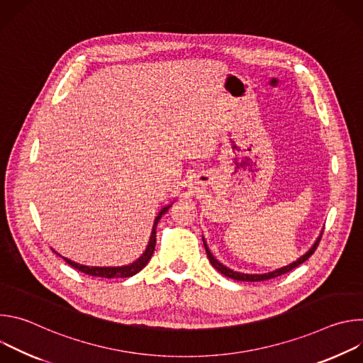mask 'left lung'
Here are the masks:
<instances>
[{
    "mask_svg": "<svg viewBox=\"0 0 363 363\" xmlns=\"http://www.w3.org/2000/svg\"><path fill=\"white\" fill-rule=\"evenodd\" d=\"M322 234H323V231L320 233V235L316 238V241H315V244L310 247L301 257H298L296 262H293V263H290L289 266H284V267H280V269H276V270H273V272H267V273H262V274H250V273H241V272H234L233 269H230V267H227V266H224L223 263H220L217 258L211 254V251H210V248H208V245H206V241H205V238L202 237V241H203V247H205V251H206V255H208V260H210V263L213 264V267L216 269V270H218L221 274H224L225 277H230V279H233V280H238V281H263V280H270V279H274V277H279V276H281V274H284V273H289L290 270H293V269H296L297 266H300L301 263H304L307 258L312 255L313 252H315V250L318 248V245H319V241H320V238H322Z\"/></svg>",
    "mask_w": 363,
    "mask_h": 363,
    "instance_id": "1",
    "label": "left lung"
}]
</instances>
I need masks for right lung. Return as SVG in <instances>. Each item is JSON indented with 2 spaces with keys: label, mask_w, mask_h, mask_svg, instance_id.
Returning <instances> with one entry per match:
<instances>
[{
  "label": "right lung",
  "mask_w": 363,
  "mask_h": 363,
  "mask_svg": "<svg viewBox=\"0 0 363 363\" xmlns=\"http://www.w3.org/2000/svg\"><path fill=\"white\" fill-rule=\"evenodd\" d=\"M172 203H168L167 206H164V208L158 213L157 218H155L153 221V227H152V233H150V237H149V242L143 251V254L138 258V260H135L133 263L130 264H126V266H116V267H97V266H84V264H79V263H74L72 260H69V258L60 255L56 250H53L57 255H60L63 260L70 264L72 267L77 269L79 272L84 273V274H89V276H93V277H103V279H123V277H132L135 276L136 273H139L150 260V257L155 251V244H157V225L160 223V220L162 218V216L171 208Z\"/></svg>",
  "instance_id": "1"
}]
</instances>
